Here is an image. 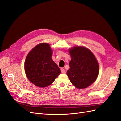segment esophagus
I'll return each instance as SVG.
<instances>
[{
	"label": "esophagus",
	"mask_w": 121,
	"mask_h": 121,
	"mask_svg": "<svg viewBox=\"0 0 121 121\" xmlns=\"http://www.w3.org/2000/svg\"><path fill=\"white\" fill-rule=\"evenodd\" d=\"M61 72L63 73V74H65V73H66L65 69H63V68L61 69Z\"/></svg>",
	"instance_id": "34e87169"
}]
</instances>
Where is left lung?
Masks as SVG:
<instances>
[{
	"label": "left lung",
	"mask_w": 121,
	"mask_h": 121,
	"mask_svg": "<svg viewBox=\"0 0 121 121\" xmlns=\"http://www.w3.org/2000/svg\"><path fill=\"white\" fill-rule=\"evenodd\" d=\"M72 59L67 75L73 85L79 89L85 88L95 81L99 65L95 57L88 49L82 46L69 50Z\"/></svg>",
	"instance_id": "1"
}]
</instances>
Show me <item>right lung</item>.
<instances>
[{
	"mask_svg": "<svg viewBox=\"0 0 121 121\" xmlns=\"http://www.w3.org/2000/svg\"><path fill=\"white\" fill-rule=\"evenodd\" d=\"M52 51L47 43L36 46L29 53L25 62V71L31 82L39 87H46L60 74V69L53 61Z\"/></svg>",
	"mask_w": 121,
	"mask_h": 121,
	"instance_id": "add662e5",
	"label": "right lung"
}]
</instances>
